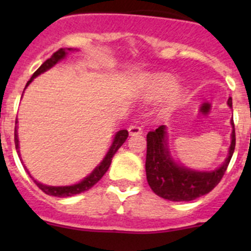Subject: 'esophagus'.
I'll return each mask as SVG.
<instances>
[{"instance_id": "obj_1", "label": "esophagus", "mask_w": 251, "mask_h": 251, "mask_svg": "<svg viewBox=\"0 0 251 251\" xmlns=\"http://www.w3.org/2000/svg\"><path fill=\"white\" fill-rule=\"evenodd\" d=\"M143 132L142 131V127L137 125H131L130 127H128V135L130 136H137V135H141V133Z\"/></svg>"}]
</instances>
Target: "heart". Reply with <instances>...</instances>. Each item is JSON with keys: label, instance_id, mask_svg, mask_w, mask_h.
Wrapping results in <instances>:
<instances>
[{"label": "heart", "instance_id": "heart-1", "mask_svg": "<svg viewBox=\"0 0 251 251\" xmlns=\"http://www.w3.org/2000/svg\"><path fill=\"white\" fill-rule=\"evenodd\" d=\"M176 78L168 74H154L148 78L146 90V97L148 100H159L161 97H165L173 90L170 98L166 103V109L173 110L182 104L186 100V91L183 88H176Z\"/></svg>", "mask_w": 251, "mask_h": 251}]
</instances>
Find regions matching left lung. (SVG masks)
Segmentation results:
<instances>
[{
  "label": "left lung",
  "mask_w": 251,
  "mask_h": 251,
  "mask_svg": "<svg viewBox=\"0 0 251 251\" xmlns=\"http://www.w3.org/2000/svg\"><path fill=\"white\" fill-rule=\"evenodd\" d=\"M232 108V98L227 100ZM231 146L224 163L212 171L193 170L174 160L169 148L168 128L161 125L147 135V181L156 196L171 201H191L205 196L221 181L235 147L233 119H231Z\"/></svg>",
  "instance_id": "1"
}]
</instances>
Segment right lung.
Segmentation results:
<instances>
[{
    "label": "right lung",
    "mask_w": 251,
    "mask_h": 251,
    "mask_svg": "<svg viewBox=\"0 0 251 251\" xmlns=\"http://www.w3.org/2000/svg\"><path fill=\"white\" fill-rule=\"evenodd\" d=\"M73 50H73V48H60V50H58L57 52L53 53L52 57L48 58L46 62H45L44 64H42L41 67H40L39 69L34 73V75H32L31 78H30V80L26 82L25 88H26L27 86H29L32 81H34L35 77L39 76V75H41L42 73L50 70V68L54 67L57 63L62 62L63 59H65V58H67L68 53L73 52ZM17 124H18V119L16 120V125ZM17 128H18V126H16V128H14V142H16L17 153H18V155H19L20 160H22V156H20V151H19V140H18ZM127 137H128L127 130L118 131V132L115 133V136H114L109 151H107V154H105V156L103 158V160L100 161V163L98 164L95 169H93V171L88 175V176H86L85 178L81 179L80 182H77V183H75V184H70V186H47V184H44V183H41V182L36 181V179H35L34 177L30 175V173L27 171V169L25 168V166H24V169L26 170V173L29 174V176L31 177L32 181L36 183V186L39 187L42 192H45V193L48 194V196L59 197V198L73 197V196H75V194H80V193H82V192L87 191V189L92 188V187L95 186V184L97 183L100 178H102L103 175L107 173L108 169H109V166L111 164V159H113L114 154H115L116 151H118V149L123 146L124 142L126 141V138ZM22 164H23V160H22Z\"/></svg>",
    "instance_id": "1"
}]
</instances>
